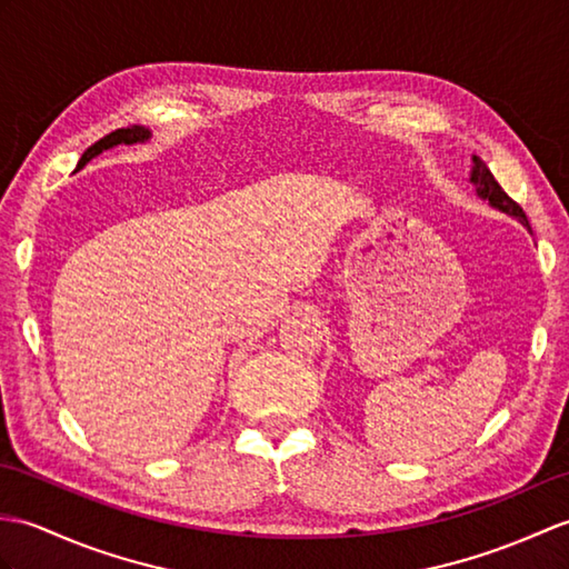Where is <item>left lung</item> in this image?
I'll list each match as a JSON object with an SVG mask.
<instances>
[{
    "instance_id": "obj_1",
    "label": "left lung",
    "mask_w": 569,
    "mask_h": 569,
    "mask_svg": "<svg viewBox=\"0 0 569 569\" xmlns=\"http://www.w3.org/2000/svg\"><path fill=\"white\" fill-rule=\"evenodd\" d=\"M470 181L475 183V191H478V196L485 198V201H490L492 208L501 210V213H507L511 218H517L523 224V228L531 230V224H528L523 208L517 201H511V198L505 193V189L499 187L497 179L492 177V171L487 169V164L480 160V157H472Z\"/></svg>"
}]
</instances>
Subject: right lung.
Returning <instances> with one entry per match:
<instances>
[{
  "label": "right lung",
  "instance_id": "right-lung-1",
  "mask_svg": "<svg viewBox=\"0 0 569 569\" xmlns=\"http://www.w3.org/2000/svg\"><path fill=\"white\" fill-rule=\"evenodd\" d=\"M144 140H150V130L148 128H142V126L118 128V130H113V133H109L106 138H101L99 142L91 144V148L82 154V160H79L77 169H82L91 160V157L101 154L103 150H111V148H116V144H133V142H144Z\"/></svg>",
  "mask_w": 569,
  "mask_h": 569
}]
</instances>
